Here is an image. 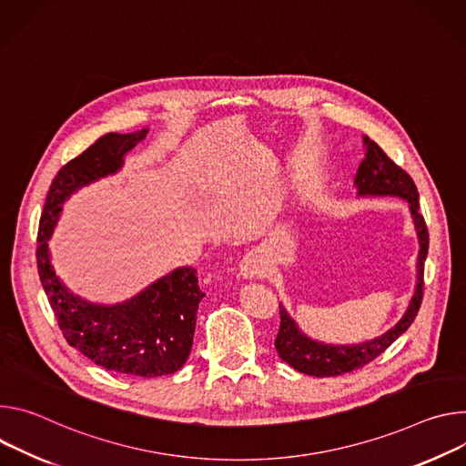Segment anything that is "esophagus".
<instances>
[{
	"mask_svg": "<svg viewBox=\"0 0 466 466\" xmlns=\"http://www.w3.org/2000/svg\"><path fill=\"white\" fill-rule=\"evenodd\" d=\"M240 274L244 278H261L265 274V263L261 259V255L248 253L240 261Z\"/></svg>",
	"mask_w": 466,
	"mask_h": 466,
	"instance_id": "34e87169",
	"label": "esophagus"
}]
</instances>
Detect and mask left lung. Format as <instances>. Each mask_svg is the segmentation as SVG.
Returning <instances> with one entry per match:
<instances>
[{"label": "left lung", "instance_id": "obj_1", "mask_svg": "<svg viewBox=\"0 0 466 466\" xmlns=\"http://www.w3.org/2000/svg\"><path fill=\"white\" fill-rule=\"evenodd\" d=\"M365 146H367L365 159L359 165V170L355 176L359 196H400L409 201L410 215H412V220H415V228L420 240L419 267H417L419 268L417 290L407 307L403 319L390 331H387L380 339L357 344V346H333V344H322V342L311 340L298 329L294 320L279 305L281 324L274 342L276 350L285 363H289L294 370L307 376L329 378V376H340L346 372H353L357 369H363L365 365L370 363V360L381 355L401 333L407 331V328L415 322L422 303L424 261L428 257L430 235H428L426 220L419 211L417 185L374 140L365 137Z\"/></svg>", "mask_w": 466, "mask_h": 466}]
</instances>
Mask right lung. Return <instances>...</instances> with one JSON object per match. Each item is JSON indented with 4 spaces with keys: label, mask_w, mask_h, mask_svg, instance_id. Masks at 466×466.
Returning <instances> with one entry per match:
<instances>
[{
    "label": "right lung",
    "mask_w": 466,
    "mask_h": 466,
    "mask_svg": "<svg viewBox=\"0 0 466 466\" xmlns=\"http://www.w3.org/2000/svg\"><path fill=\"white\" fill-rule=\"evenodd\" d=\"M107 133L66 163L49 185L36 237L40 283L66 342L92 363L118 374L159 378L177 372L188 359L198 303L205 296L194 268H177L120 305H94L74 296L49 265L47 238L66 198L77 188L115 174L124 155L146 137Z\"/></svg>",
    "instance_id": "obj_1"
}]
</instances>
